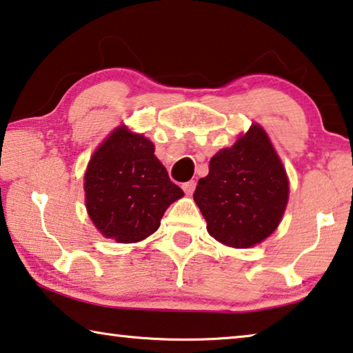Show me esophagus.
Returning <instances> with one entry per match:
<instances>
[{"instance_id": "1", "label": "esophagus", "mask_w": 353, "mask_h": 353, "mask_svg": "<svg viewBox=\"0 0 353 353\" xmlns=\"http://www.w3.org/2000/svg\"><path fill=\"white\" fill-rule=\"evenodd\" d=\"M182 188H183V192H185L187 194H193L194 188H196V182H194V181L185 182V183H183V185H182Z\"/></svg>"}]
</instances>
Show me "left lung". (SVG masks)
Instances as JSON below:
<instances>
[{
  "label": "left lung",
  "instance_id": "left-lung-1",
  "mask_svg": "<svg viewBox=\"0 0 353 353\" xmlns=\"http://www.w3.org/2000/svg\"><path fill=\"white\" fill-rule=\"evenodd\" d=\"M207 231L232 248L261 243L278 228L289 199L286 170L257 124L212 157L193 194Z\"/></svg>",
  "mask_w": 353,
  "mask_h": 353
}]
</instances>
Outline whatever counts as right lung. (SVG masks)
I'll return each instance as SVG.
<instances>
[{
    "label": "right lung",
    "instance_id": "obj_1",
    "mask_svg": "<svg viewBox=\"0 0 353 353\" xmlns=\"http://www.w3.org/2000/svg\"><path fill=\"white\" fill-rule=\"evenodd\" d=\"M154 150L148 138L121 125L89 160L86 209L106 239L135 243L149 237L168 207L183 196Z\"/></svg>",
    "mask_w": 353,
    "mask_h": 353
}]
</instances>
